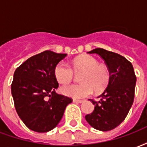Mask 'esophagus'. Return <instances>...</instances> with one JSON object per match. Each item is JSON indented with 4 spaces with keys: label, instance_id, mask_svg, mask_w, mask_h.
I'll return each mask as SVG.
<instances>
[{
    "label": "esophagus",
    "instance_id": "obj_1",
    "mask_svg": "<svg viewBox=\"0 0 147 147\" xmlns=\"http://www.w3.org/2000/svg\"><path fill=\"white\" fill-rule=\"evenodd\" d=\"M83 102V100H78V99H73V102L75 103H82Z\"/></svg>",
    "mask_w": 147,
    "mask_h": 147
}]
</instances>
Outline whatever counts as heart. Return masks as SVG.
Wrapping results in <instances>:
<instances>
[{
  "label": "heart",
  "instance_id": "b5f03b06",
  "mask_svg": "<svg viewBox=\"0 0 147 147\" xmlns=\"http://www.w3.org/2000/svg\"><path fill=\"white\" fill-rule=\"evenodd\" d=\"M72 69L64 62L57 64L54 69V76L59 83L67 84L74 78V72L81 74L80 84L67 85L61 88L64 95L73 98L89 97L94 90L96 93L103 91L107 87L110 80L108 67L99 64L98 61L92 56L84 55L76 58L72 62Z\"/></svg>",
  "mask_w": 147,
  "mask_h": 147
}]
</instances>
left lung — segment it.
<instances>
[{
  "label": "left lung",
  "mask_w": 147,
  "mask_h": 147,
  "mask_svg": "<svg viewBox=\"0 0 147 147\" xmlns=\"http://www.w3.org/2000/svg\"><path fill=\"white\" fill-rule=\"evenodd\" d=\"M88 53L98 54L104 60L109 70L110 80L108 86L98 97L99 101L90 99L94 110L85 118L94 128L110 131L123 122L132 105L136 74L131 63L118 53L101 48L94 49Z\"/></svg>",
  "instance_id": "left-lung-1"
}]
</instances>
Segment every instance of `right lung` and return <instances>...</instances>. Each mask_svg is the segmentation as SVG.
I'll return each mask as SVG.
<instances>
[{
    "instance_id": "add662e5",
    "label": "right lung",
    "mask_w": 147,
    "mask_h": 147,
    "mask_svg": "<svg viewBox=\"0 0 147 147\" xmlns=\"http://www.w3.org/2000/svg\"><path fill=\"white\" fill-rule=\"evenodd\" d=\"M67 54L45 50L16 69L11 85L15 108L24 124L36 132H47L61 121L72 99L55 92L57 64Z\"/></svg>"
}]
</instances>
